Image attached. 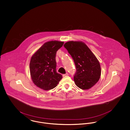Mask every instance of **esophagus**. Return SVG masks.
<instances>
[{
  "label": "esophagus",
  "mask_w": 130,
  "mask_h": 130,
  "mask_svg": "<svg viewBox=\"0 0 130 130\" xmlns=\"http://www.w3.org/2000/svg\"><path fill=\"white\" fill-rule=\"evenodd\" d=\"M68 75V73H66L65 74H63L62 75V76H63V77H65V76H67Z\"/></svg>",
  "instance_id": "obj_1"
}]
</instances>
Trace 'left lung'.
I'll return each mask as SVG.
<instances>
[{"instance_id":"1","label":"left lung","mask_w":130,"mask_h":130,"mask_svg":"<svg viewBox=\"0 0 130 130\" xmlns=\"http://www.w3.org/2000/svg\"><path fill=\"white\" fill-rule=\"evenodd\" d=\"M64 46L74 60L76 73L74 80L75 85L82 90L91 88L99 81L101 75L99 61L82 41H68Z\"/></svg>"}]
</instances>
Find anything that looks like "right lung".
I'll use <instances>...</instances> for the list:
<instances>
[{
    "mask_svg": "<svg viewBox=\"0 0 130 130\" xmlns=\"http://www.w3.org/2000/svg\"><path fill=\"white\" fill-rule=\"evenodd\" d=\"M64 42L52 40L47 42L31 57L30 71L35 85L44 90L55 88L62 79V75L56 71V52Z\"/></svg>",
    "mask_w": 130,
    "mask_h": 130,
    "instance_id": "add662e5",
    "label": "right lung"
}]
</instances>
